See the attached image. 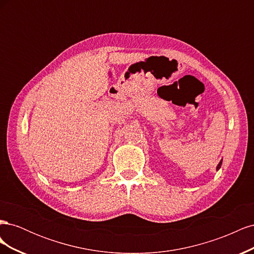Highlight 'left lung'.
I'll return each instance as SVG.
<instances>
[{"instance_id":"1","label":"left lung","mask_w":254,"mask_h":254,"mask_svg":"<svg viewBox=\"0 0 254 254\" xmlns=\"http://www.w3.org/2000/svg\"><path fill=\"white\" fill-rule=\"evenodd\" d=\"M220 166H221V161H220V162H219V164H218V166H217V170H219V168H220Z\"/></svg>"}]
</instances>
